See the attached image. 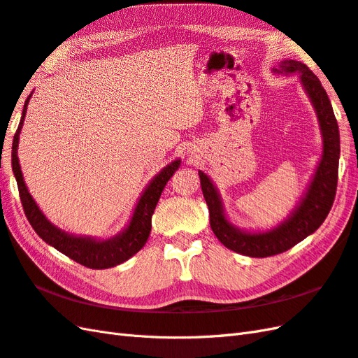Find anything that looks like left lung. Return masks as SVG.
<instances>
[{
    "label": "left lung",
    "instance_id": "obj_1",
    "mask_svg": "<svg viewBox=\"0 0 358 358\" xmlns=\"http://www.w3.org/2000/svg\"><path fill=\"white\" fill-rule=\"evenodd\" d=\"M273 71L278 74H299L303 90L315 106L322 138H324V152L315 176L289 219L278 224L276 228L263 232H246L235 228L226 219L219 191L203 171H199L200 185L209 209V223L215 237L223 246L252 258L282 254L315 232L324 223L334 203L338 179V126L324 86L313 71H310V68L298 60H282L278 68H273Z\"/></svg>",
    "mask_w": 358,
    "mask_h": 358
}]
</instances>
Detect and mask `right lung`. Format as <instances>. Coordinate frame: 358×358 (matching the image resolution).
I'll list each match as a JSON object with an SVG mask.
<instances>
[{
    "mask_svg": "<svg viewBox=\"0 0 358 358\" xmlns=\"http://www.w3.org/2000/svg\"><path fill=\"white\" fill-rule=\"evenodd\" d=\"M31 94L24 103L22 117L20 121L18 130L13 136L12 144V170L18 182L20 197L24 208L25 217L30 222L31 228L34 229L39 237L53 246L59 252H62L68 258L74 259L76 263L82 264L90 268H109L113 266H118L124 263L130 257H134L136 252L143 249L147 238H149L152 231V215L155 213V208L158 205V200L164 187L167 185L170 178L179 169L180 159L173 161L167 167H164L156 176L150 180V184L145 187L141 197H139L138 203L135 206V211L132 219H130L127 228L123 232L108 240H97L92 237H78V235L68 234L57 226L51 223L39 206L34 202L30 196L27 185H25L21 165L18 159V144H20V135L24 124L25 112H27V104L30 101Z\"/></svg>",
    "mask_w": 358,
    "mask_h": 358,
    "instance_id": "right-lung-1",
    "label": "right lung"
}]
</instances>
